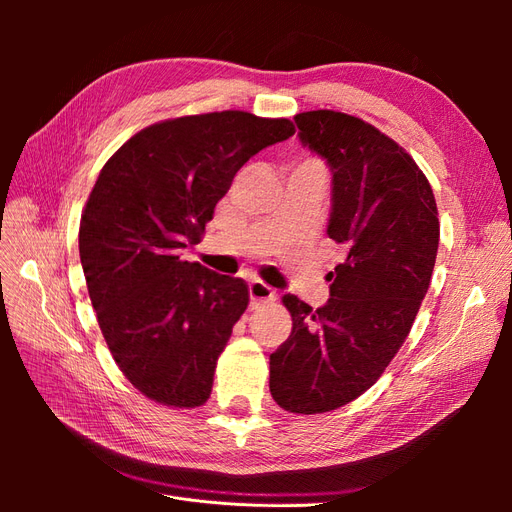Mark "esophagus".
<instances>
[{
    "label": "esophagus",
    "mask_w": 512,
    "mask_h": 512,
    "mask_svg": "<svg viewBox=\"0 0 512 512\" xmlns=\"http://www.w3.org/2000/svg\"><path fill=\"white\" fill-rule=\"evenodd\" d=\"M275 290L271 288V286H267L265 282H258V280H254L252 284H250V305H252V309H256V307H260V305H265V303H271V301H275Z\"/></svg>",
    "instance_id": "esophagus-1"
}]
</instances>
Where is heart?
<instances>
[{
  "label": "heart",
  "instance_id": "1",
  "mask_svg": "<svg viewBox=\"0 0 512 512\" xmlns=\"http://www.w3.org/2000/svg\"><path fill=\"white\" fill-rule=\"evenodd\" d=\"M307 162H309V164H318V162H316V160H307Z\"/></svg>",
  "mask_w": 512,
  "mask_h": 512
}]
</instances>
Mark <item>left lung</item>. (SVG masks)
<instances>
[{"mask_svg": "<svg viewBox=\"0 0 512 512\" xmlns=\"http://www.w3.org/2000/svg\"><path fill=\"white\" fill-rule=\"evenodd\" d=\"M294 121L333 173L327 235L344 260L327 275V305L282 299L292 333L271 354L269 389L288 412L322 414L376 384L406 342L436 265L440 222L427 177L393 138L337 111Z\"/></svg>", "mask_w": 512, "mask_h": 512, "instance_id": "1", "label": "left lung"}]
</instances>
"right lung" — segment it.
Listing matches in <instances>:
<instances>
[{
  "label": "right lung",
  "mask_w": 512,
  "mask_h": 512,
  "mask_svg": "<svg viewBox=\"0 0 512 512\" xmlns=\"http://www.w3.org/2000/svg\"><path fill=\"white\" fill-rule=\"evenodd\" d=\"M292 134L290 119L245 111L166 119L136 132L100 170L79 228L89 299L123 376L158 404H205L250 303L239 277L181 252L200 243L237 170Z\"/></svg>",
  "instance_id": "add662e5"
}]
</instances>
